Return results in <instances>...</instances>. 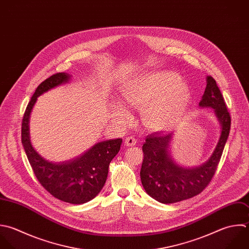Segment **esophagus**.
<instances>
[{
    "mask_svg": "<svg viewBox=\"0 0 249 249\" xmlns=\"http://www.w3.org/2000/svg\"><path fill=\"white\" fill-rule=\"evenodd\" d=\"M137 143V140L134 137H128L125 139V144L127 146H133Z\"/></svg>",
    "mask_w": 249,
    "mask_h": 249,
    "instance_id": "esophagus-1",
    "label": "esophagus"
}]
</instances>
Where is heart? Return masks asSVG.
Masks as SVG:
<instances>
[{"instance_id":"heart-1","label":"heart","mask_w":249,"mask_h":249,"mask_svg":"<svg viewBox=\"0 0 249 249\" xmlns=\"http://www.w3.org/2000/svg\"><path fill=\"white\" fill-rule=\"evenodd\" d=\"M127 106L144 109V121L153 130H167L180 119L189 99V91L175 72H155L140 76L123 91ZM113 118L123 124L131 120V114L117 107Z\"/></svg>"}]
</instances>
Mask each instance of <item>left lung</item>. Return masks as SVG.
<instances>
[{
  "mask_svg": "<svg viewBox=\"0 0 249 249\" xmlns=\"http://www.w3.org/2000/svg\"><path fill=\"white\" fill-rule=\"evenodd\" d=\"M199 106L213 107L221 124V136L211 158L200 167L183 168L171 159L169 145L172 134L155 132L142 145L143 161L141 179L146 193L163 204H173L200 194L212 181L220 162L230 128L231 116L215 79L210 75Z\"/></svg>",
  "mask_w": 249,
  "mask_h": 249,
  "instance_id": "left-lung-1",
  "label": "left lung"
}]
</instances>
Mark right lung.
Returning a JSON list of instances; mask_svg holds the SVG:
<instances>
[{
    "label": "right lung",
    "instance_id": "obj_1",
    "mask_svg": "<svg viewBox=\"0 0 249 249\" xmlns=\"http://www.w3.org/2000/svg\"><path fill=\"white\" fill-rule=\"evenodd\" d=\"M71 75L65 72L52 74L36 89L22 119L21 139L32 170L41 186L54 198L80 205L94 199L104 187L108 166L120 150L122 139L98 142L84 153L70 160L54 162L40 156L30 140V114L38 96L69 81Z\"/></svg>",
    "mask_w": 249,
    "mask_h": 249
}]
</instances>
